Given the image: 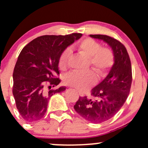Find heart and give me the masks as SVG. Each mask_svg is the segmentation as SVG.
Returning <instances> with one entry per match:
<instances>
[{
  "instance_id": "b5f03b06",
  "label": "heart",
  "mask_w": 148,
  "mask_h": 148,
  "mask_svg": "<svg viewBox=\"0 0 148 148\" xmlns=\"http://www.w3.org/2000/svg\"><path fill=\"white\" fill-rule=\"evenodd\" d=\"M77 50L83 56L88 58L89 66L100 75H104L114 62V53L110 48L101 47L98 42L92 38H85L77 45ZM70 56L69 50H66L61 55L58 61V66L61 69H66ZM97 80L94 71L86 72L71 71L64 77V83L70 87H75L80 90H86L95 83Z\"/></svg>"
}]
</instances>
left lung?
<instances>
[{"mask_svg": "<svg viewBox=\"0 0 148 148\" xmlns=\"http://www.w3.org/2000/svg\"><path fill=\"white\" fill-rule=\"evenodd\" d=\"M108 44L114 56V64L107 77L92 90L95 100L79 97L74 110L92 123H102L112 118L125 103L130 92L132 74L130 56L125 46L110 36L90 34Z\"/></svg>", "mask_w": 148, "mask_h": 148, "instance_id": "1", "label": "left lung"}]
</instances>
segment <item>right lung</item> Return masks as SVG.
Wrapping results in <instances>:
<instances>
[{"instance_id": "add662e5", "label": "right lung", "mask_w": 148, "mask_h": 148, "mask_svg": "<svg viewBox=\"0 0 148 148\" xmlns=\"http://www.w3.org/2000/svg\"><path fill=\"white\" fill-rule=\"evenodd\" d=\"M81 33L67 35H43L27 44L18 57L13 73V95L21 116L27 122H34L45 115L49 99L53 94L66 90H46L45 85L55 87L61 80L58 61L64 50Z\"/></svg>"}]
</instances>
